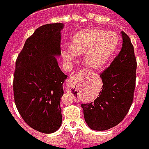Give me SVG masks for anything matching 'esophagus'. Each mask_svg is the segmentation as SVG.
<instances>
[{"instance_id": "esophagus-1", "label": "esophagus", "mask_w": 149, "mask_h": 149, "mask_svg": "<svg viewBox=\"0 0 149 149\" xmlns=\"http://www.w3.org/2000/svg\"><path fill=\"white\" fill-rule=\"evenodd\" d=\"M87 74V70H84V71H80L79 73H78L77 75H74V76L70 77L68 82H67V86H66V91H70V89L72 88L74 85L77 83V81L83 78Z\"/></svg>"}]
</instances>
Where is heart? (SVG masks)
I'll return each mask as SVG.
<instances>
[{"label":"heart","instance_id":"obj_1","mask_svg":"<svg viewBox=\"0 0 149 149\" xmlns=\"http://www.w3.org/2000/svg\"><path fill=\"white\" fill-rule=\"evenodd\" d=\"M120 44V38L114 31L91 28L82 29L70 42V50L62 49L61 55L71 63L74 55L83 56V62L92 69H101L112 58Z\"/></svg>","mask_w":149,"mask_h":149}]
</instances>
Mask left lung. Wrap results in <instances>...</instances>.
Listing matches in <instances>:
<instances>
[{"mask_svg": "<svg viewBox=\"0 0 149 149\" xmlns=\"http://www.w3.org/2000/svg\"><path fill=\"white\" fill-rule=\"evenodd\" d=\"M122 48L110 66L100 74L103 86L94 102L83 103L88 127L105 131L116 126L127 115L133 101L136 59L129 37L121 31Z\"/></svg>", "mask_w": 149, "mask_h": 149, "instance_id": "left-lung-1", "label": "left lung"}]
</instances>
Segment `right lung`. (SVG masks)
I'll list each match as a JSON object with an SVG mask.
<instances>
[{
	"mask_svg": "<svg viewBox=\"0 0 149 149\" xmlns=\"http://www.w3.org/2000/svg\"><path fill=\"white\" fill-rule=\"evenodd\" d=\"M63 27V23H54L38 28L26 41L16 61V107L29 127L42 133H53L62 124L60 101L67 75L56 58L61 55Z\"/></svg>",
	"mask_w": 149,
	"mask_h": 149,
	"instance_id": "1",
	"label": "right lung"
}]
</instances>
